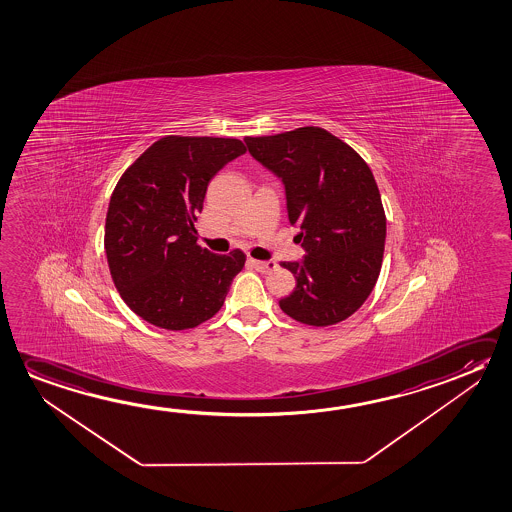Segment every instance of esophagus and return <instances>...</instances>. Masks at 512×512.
Wrapping results in <instances>:
<instances>
[{
	"label": "esophagus",
	"mask_w": 512,
	"mask_h": 512,
	"mask_svg": "<svg viewBox=\"0 0 512 512\" xmlns=\"http://www.w3.org/2000/svg\"><path fill=\"white\" fill-rule=\"evenodd\" d=\"M252 267L256 268L258 272H263V274H267V272H272L274 268H276V261H260V260H249Z\"/></svg>",
	"instance_id": "34e87169"
}]
</instances>
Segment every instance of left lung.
Here are the masks:
<instances>
[{"instance_id": "left-lung-1", "label": "left lung", "mask_w": 512, "mask_h": 512, "mask_svg": "<svg viewBox=\"0 0 512 512\" xmlns=\"http://www.w3.org/2000/svg\"><path fill=\"white\" fill-rule=\"evenodd\" d=\"M254 160L283 181L290 224L306 256L284 261L293 292L288 317L325 327L354 315L381 272L386 215L374 174L343 140L315 126L245 137Z\"/></svg>"}]
</instances>
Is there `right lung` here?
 I'll return each instance as SVG.
<instances>
[{"mask_svg":"<svg viewBox=\"0 0 512 512\" xmlns=\"http://www.w3.org/2000/svg\"><path fill=\"white\" fill-rule=\"evenodd\" d=\"M244 153L238 138L169 135L119 179L106 213V260L122 301L149 324L192 329L226 301L245 254L203 249L194 222L211 178Z\"/></svg>","mask_w":512,"mask_h":512,"instance_id":"1","label":"right lung"}]
</instances>
